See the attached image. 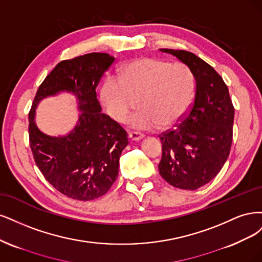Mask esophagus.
I'll use <instances>...</instances> for the list:
<instances>
[{
    "mask_svg": "<svg viewBox=\"0 0 262 262\" xmlns=\"http://www.w3.org/2000/svg\"><path fill=\"white\" fill-rule=\"evenodd\" d=\"M128 138L130 141H138L143 138V135H141L139 133L132 132V133H128Z\"/></svg>",
    "mask_w": 262,
    "mask_h": 262,
    "instance_id": "34e87169",
    "label": "esophagus"
}]
</instances>
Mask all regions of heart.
<instances>
[{
  "mask_svg": "<svg viewBox=\"0 0 262 262\" xmlns=\"http://www.w3.org/2000/svg\"><path fill=\"white\" fill-rule=\"evenodd\" d=\"M101 101L107 115L139 130L167 128L179 122L193 97L192 76L186 66L157 58H139L124 67L121 76L110 74L101 87Z\"/></svg>",
  "mask_w": 262,
  "mask_h": 262,
  "instance_id": "b5f03b06",
  "label": "heart"
}]
</instances>
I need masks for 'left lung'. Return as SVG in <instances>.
<instances>
[{
	"label": "left lung",
	"instance_id": "8db88e82",
	"mask_svg": "<svg viewBox=\"0 0 262 262\" xmlns=\"http://www.w3.org/2000/svg\"><path fill=\"white\" fill-rule=\"evenodd\" d=\"M186 65L196 81L195 100L188 116L164 133L159 172L172 186L195 190L221 171L229 158L234 106L229 89L212 66L191 52L160 49Z\"/></svg>",
	"mask_w": 262,
	"mask_h": 262
}]
</instances>
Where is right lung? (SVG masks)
Here are the masks:
<instances>
[{
	"instance_id": "right-lung-1",
	"label": "right lung",
	"mask_w": 262,
	"mask_h": 262,
	"mask_svg": "<svg viewBox=\"0 0 262 262\" xmlns=\"http://www.w3.org/2000/svg\"><path fill=\"white\" fill-rule=\"evenodd\" d=\"M114 62L106 53H89L58 63L41 83L29 113L30 148L46 180L63 195L81 201L97 199L111 188L119 174L127 134L106 114L96 89ZM69 92L78 100V123L62 137L38 129L35 108L40 101Z\"/></svg>"
}]
</instances>
